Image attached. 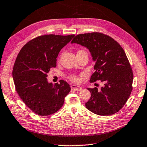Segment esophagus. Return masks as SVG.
Here are the masks:
<instances>
[{
  "label": "esophagus",
  "mask_w": 147,
  "mask_h": 147,
  "mask_svg": "<svg viewBox=\"0 0 147 147\" xmlns=\"http://www.w3.org/2000/svg\"><path fill=\"white\" fill-rule=\"evenodd\" d=\"M71 89H73V90L77 91H80V90H82V88L80 86H78V85H75V84L71 85Z\"/></svg>",
  "instance_id": "1"
}]
</instances>
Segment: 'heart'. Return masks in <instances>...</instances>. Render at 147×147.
Here are the masks:
<instances>
[{
  "mask_svg": "<svg viewBox=\"0 0 147 147\" xmlns=\"http://www.w3.org/2000/svg\"><path fill=\"white\" fill-rule=\"evenodd\" d=\"M70 79H71V80H73V81L76 82H80V79H79V77H76V76H71V77H70Z\"/></svg>",
  "mask_w": 147,
  "mask_h": 147,
  "instance_id": "1",
  "label": "heart"
}]
</instances>
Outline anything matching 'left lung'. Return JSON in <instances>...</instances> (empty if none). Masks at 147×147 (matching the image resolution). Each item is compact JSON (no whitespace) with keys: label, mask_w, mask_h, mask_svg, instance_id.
<instances>
[{"label":"left lung","mask_w":147,"mask_h":147,"mask_svg":"<svg viewBox=\"0 0 147 147\" xmlns=\"http://www.w3.org/2000/svg\"><path fill=\"white\" fill-rule=\"evenodd\" d=\"M86 47L95 63L90 82L101 80V89L88 88L91 96L86 107L99 115L117 112L132 91L133 71L124 49L113 38L101 33L76 35L71 42Z\"/></svg>","instance_id":"obj_1"}]
</instances>
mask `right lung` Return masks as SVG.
Here are the masks:
<instances>
[{
  "label": "right lung",
  "instance_id": "1",
  "mask_svg": "<svg viewBox=\"0 0 147 147\" xmlns=\"http://www.w3.org/2000/svg\"><path fill=\"white\" fill-rule=\"evenodd\" d=\"M46 35L29 41L21 49L15 61L13 81L20 97L36 114L49 115L63 106L70 87L63 80L53 84L47 74L56 67L57 57L63 47L74 37Z\"/></svg>",
  "mask_w": 147,
  "mask_h": 147
}]
</instances>
